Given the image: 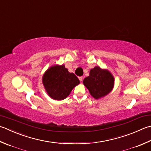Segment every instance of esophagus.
<instances>
[{"label": "esophagus", "mask_w": 151, "mask_h": 151, "mask_svg": "<svg viewBox=\"0 0 151 151\" xmlns=\"http://www.w3.org/2000/svg\"><path fill=\"white\" fill-rule=\"evenodd\" d=\"M79 80L81 82H82V81H83V77H82V76H80Z\"/></svg>", "instance_id": "34e87169"}]
</instances>
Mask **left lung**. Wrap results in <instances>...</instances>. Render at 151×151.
I'll list each match as a JSON object with an SVG mask.
<instances>
[{
  "label": "left lung",
  "mask_w": 151,
  "mask_h": 151,
  "mask_svg": "<svg viewBox=\"0 0 151 151\" xmlns=\"http://www.w3.org/2000/svg\"><path fill=\"white\" fill-rule=\"evenodd\" d=\"M114 77L108 70L95 67L91 69L90 75L86 77L83 84L89 90L91 96L96 99L105 97L113 90Z\"/></svg>",
  "instance_id": "left-lung-1"
}]
</instances>
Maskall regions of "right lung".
I'll use <instances>...</instances> for the list:
<instances>
[{
    "instance_id": "obj_1",
    "label": "right lung",
    "mask_w": 151,
    "mask_h": 151,
    "mask_svg": "<svg viewBox=\"0 0 151 151\" xmlns=\"http://www.w3.org/2000/svg\"><path fill=\"white\" fill-rule=\"evenodd\" d=\"M42 83L52 99L63 100L80 81L74 73H70L64 65L50 67L42 76Z\"/></svg>"
}]
</instances>
